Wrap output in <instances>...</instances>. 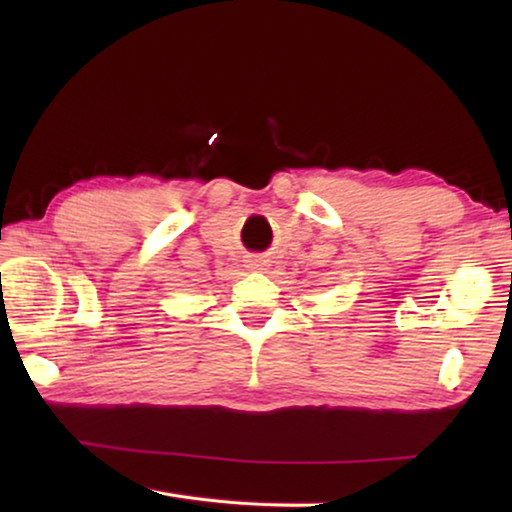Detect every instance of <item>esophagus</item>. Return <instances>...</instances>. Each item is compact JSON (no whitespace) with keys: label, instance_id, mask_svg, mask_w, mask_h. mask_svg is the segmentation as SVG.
Here are the masks:
<instances>
[{"label":"esophagus","instance_id":"obj_1","mask_svg":"<svg viewBox=\"0 0 512 512\" xmlns=\"http://www.w3.org/2000/svg\"><path fill=\"white\" fill-rule=\"evenodd\" d=\"M268 262H271V259H268L266 255H248V257H246V268H248V271L264 273L266 268L271 266Z\"/></svg>","mask_w":512,"mask_h":512}]
</instances>
